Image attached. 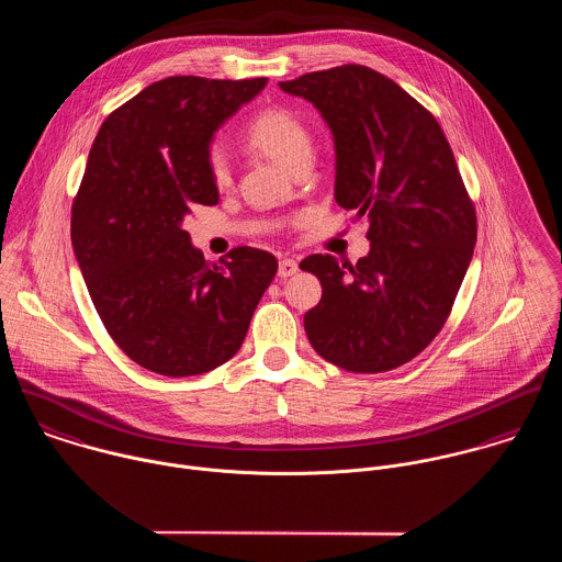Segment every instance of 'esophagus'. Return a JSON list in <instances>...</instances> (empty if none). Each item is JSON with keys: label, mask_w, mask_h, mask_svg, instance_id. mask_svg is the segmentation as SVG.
<instances>
[{"label": "esophagus", "mask_w": 562, "mask_h": 562, "mask_svg": "<svg viewBox=\"0 0 562 562\" xmlns=\"http://www.w3.org/2000/svg\"><path fill=\"white\" fill-rule=\"evenodd\" d=\"M296 272H299V261H296V259L283 257V259L279 261V277H281V279H288V277H292V274H296Z\"/></svg>", "instance_id": "34e87169"}]
</instances>
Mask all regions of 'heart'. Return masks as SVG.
<instances>
[{
    "instance_id": "obj_1",
    "label": "heart",
    "mask_w": 562,
    "mask_h": 562,
    "mask_svg": "<svg viewBox=\"0 0 562 562\" xmlns=\"http://www.w3.org/2000/svg\"><path fill=\"white\" fill-rule=\"evenodd\" d=\"M244 138L250 149L290 170L299 161L312 158V132L305 121L288 108H263L257 112L248 123ZM205 166L210 181L216 188H227L232 183V161L221 145H210Z\"/></svg>"
}]
</instances>
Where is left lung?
Listing matches in <instances>:
<instances>
[{
    "label": "left lung",
    "instance_id": "left-lung-1",
    "mask_svg": "<svg viewBox=\"0 0 562 562\" xmlns=\"http://www.w3.org/2000/svg\"><path fill=\"white\" fill-rule=\"evenodd\" d=\"M312 101L335 140V201L368 216L357 263L310 255L321 303L305 330L326 361L361 374L401 368L448 321L476 244V210L437 119L363 65L281 81Z\"/></svg>",
    "mask_w": 562,
    "mask_h": 562
}]
</instances>
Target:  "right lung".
<instances>
[{"mask_svg": "<svg viewBox=\"0 0 562 562\" xmlns=\"http://www.w3.org/2000/svg\"><path fill=\"white\" fill-rule=\"evenodd\" d=\"M266 86L175 76L154 81L101 125L71 207V241L114 344L164 376L229 361L277 274L274 255L238 246L207 263L181 229L190 205H216L212 134Z\"/></svg>", "mask_w": 562, "mask_h": 562, "instance_id": "add662e5", "label": "right lung"}]
</instances>
